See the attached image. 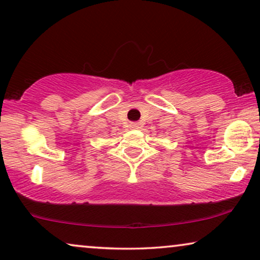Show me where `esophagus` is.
Returning a JSON list of instances; mask_svg holds the SVG:
<instances>
[{
  "instance_id": "esophagus-1",
  "label": "esophagus",
  "mask_w": 260,
  "mask_h": 260,
  "mask_svg": "<svg viewBox=\"0 0 260 260\" xmlns=\"http://www.w3.org/2000/svg\"><path fill=\"white\" fill-rule=\"evenodd\" d=\"M131 127H137V124L136 123H131Z\"/></svg>"
}]
</instances>
